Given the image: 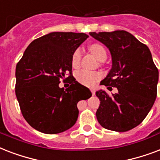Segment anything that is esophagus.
<instances>
[{"mask_svg": "<svg viewBox=\"0 0 160 160\" xmlns=\"http://www.w3.org/2000/svg\"><path fill=\"white\" fill-rule=\"evenodd\" d=\"M90 91H91V93H92V95H95V89H92V88H91V89H90Z\"/></svg>", "mask_w": 160, "mask_h": 160, "instance_id": "obj_1", "label": "esophagus"}]
</instances>
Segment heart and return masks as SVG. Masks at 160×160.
<instances>
[{"label":"heart","instance_id":"obj_1","mask_svg":"<svg viewBox=\"0 0 160 160\" xmlns=\"http://www.w3.org/2000/svg\"><path fill=\"white\" fill-rule=\"evenodd\" d=\"M90 51L99 60H105L107 57L105 49L100 44H93L90 46ZM82 49L78 47L73 52L71 56V64L74 68H78L81 63ZM75 78L79 83L87 86H92L96 81L101 78V74L97 71H90L87 70H80L75 73Z\"/></svg>","mask_w":160,"mask_h":160}]
</instances>
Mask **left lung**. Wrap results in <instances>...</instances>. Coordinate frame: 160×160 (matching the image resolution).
Masks as SVG:
<instances>
[{
  "instance_id": "1",
  "label": "left lung",
  "mask_w": 160,
  "mask_h": 160,
  "mask_svg": "<svg viewBox=\"0 0 160 160\" xmlns=\"http://www.w3.org/2000/svg\"><path fill=\"white\" fill-rule=\"evenodd\" d=\"M90 35L109 48L112 69L100 85L118 92L108 95L99 90L95 95L100 105L98 122L105 129L129 131L147 116L157 96L159 71L146 45L125 31L90 32Z\"/></svg>"
}]
</instances>
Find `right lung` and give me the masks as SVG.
Returning <instances> with one entry per match:
<instances>
[{"label":"right lung","instance_id":"1","mask_svg":"<svg viewBox=\"0 0 160 160\" xmlns=\"http://www.w3.org/2000/svg\"><path fill=\"white\" fill-rule=\"evenodd\" d=\"M89 36L52 32L36 39L16 68V95L21 114L32 128L48 134L70 129L77 120V103L92 95L72 75L71 56ZM69 79L70 88L58 87Z\"/></svg>","mask_w":160,"mask_h":160}]
</instances>
